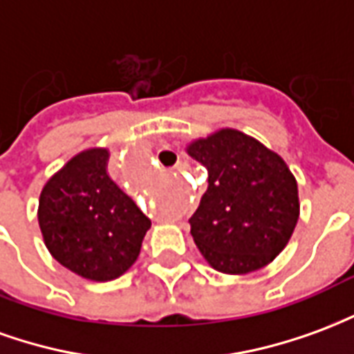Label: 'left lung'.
Listing matches in <instances>:
<instances>
[{
  "label": "left lung",
  "mask_w": 354,
  "mask_h": 354,
  "mask_svg": "<svg viewBox=\"0 0 354 354\" xmlns=\"http://www.w3.org/2000/svg\"><path fill=\"white\" fill-rule=\"evenodd\" d=\"M185 151L208 172L207 192L189 218L205 260L227 274L271 263L299 218L297 182L284 159L235 129L193 140Z\"/></svg>",
  "instance_id": "obj_1"
}]
</instances>
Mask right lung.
<instances>
[{
	"label": "right lung",
	"mask_w": 354,
	"mask_h": 354,
	"mask_svg": "<svg viewBox=\"0 0 354 354\" xmlns=\"http://www.w3.org/2000/svg\"><path fill=\"white\" fill-rule=\"evenodd\" d=\"M109 151L91 147L49 178L37 220L50 256L83 279L113 281L136 261L151 222L109 178Z\"/></svg>",
	"instance_id": "1"
}]
</instances>
